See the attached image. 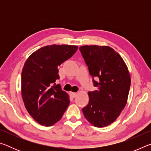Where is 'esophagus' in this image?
<instances>
[{
	"label": "esophagus",
	"instance_id": "1",
	"mask_svg": "<svg viewBox=\"0 0 151 151\" xmlns=\"http://www.w3.org/2000/svg\"><path fill=\"white\" fill-rule=\"evenodd\" d=\"M70 96L73 97V98H75V97L77 95V94H76V93H73V92L70 93Z\"/></svg>",
	"mask_w": 151,
	"mask_h": 151
}]
</instances>
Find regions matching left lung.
Instances as JSON below:
<instances>
[{
  "label": "left lung",
  "instance_id": "8db88e82",
  "mask_svg": "<svg viewBox=\"0 0 151 151\" xmlns=\"http://www.w3.org/2000/svg\"><path fill=\"white\" fill-rule=\"evenodd\" d=\"M79 49L97 87L88 93L89 102L83 112L93 126H109L127 104L131 81L129 69L121 55L108 46L85 45Z\"/></svg>",
  "mask_w": 151,
  "mask_h": 151
}]
</instances>
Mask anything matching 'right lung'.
Instances as JSON below:
<instances>
[{"instance_id":"right-lung-1","label":"right lung","mask_w":151,"mask_h":151,"mask_svg":"<svg viewBox=\"0 0 151 151\" xmlns=\"http://www.w3.org/2000/svg\"><path fill=\"white\" fill-rule=\"evenodd\" d=\"M78 49L76 45H52L39 48L24 63L21 75V94L25 108L38 123L49 127L62 118L69 105L68 94L56 85L58 66Z\"/></svg>"}]
</instances>
